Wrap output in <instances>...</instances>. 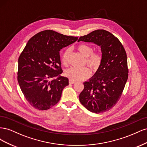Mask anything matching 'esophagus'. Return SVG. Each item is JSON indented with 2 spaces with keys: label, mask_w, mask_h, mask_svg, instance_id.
Segmentation results:
<instances>
[{
  "label": "esophagus",
  "mask_w": 147,
  "mask_h": 147,
  "mask_svg": "<svg viewBox=\"0 0 147 147\" xmlns=\"http://www.w3.org/2000/svg\"><path fill=\"white\" fill-rule=\"evenodd\" d=\"M76 83V82L73 80H71V79L69 80V83H70V84H74V83Z\"/></svg>",
  "instance_id": "esophagus-1"
}]
</instances>
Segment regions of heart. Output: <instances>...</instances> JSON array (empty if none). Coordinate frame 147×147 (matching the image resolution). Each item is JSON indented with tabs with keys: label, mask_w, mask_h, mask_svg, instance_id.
Instances as JSON below:
<instances>
[{
	"label": "heart",
	"mask_w": 147,
	"mask_h": 147,
	"mask_svg": "<svg viewBox=\"0 0 147 147\" xmlns=\"http://www.w3.org/2000/svg\"><path fill=\"white\" fill-rule=\"evenodd\" d=\"M78 51L82 54L87 57L86 63L91 67L97 69L100 65L102 62V55L98 52H93L94 50L92 46L88 44H80L77 47ZM70 53V49L67 48L64 51L61 56V61L63 63L66 64L67 63L69 56ZM66 76L74 81L83 80L90 76L91 71L87 67H70L65 71Z\"/></svg>",
	"instance_id": "1"
}]
</instances>
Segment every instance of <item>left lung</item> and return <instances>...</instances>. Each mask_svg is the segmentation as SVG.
Here are the masks:
<instances>
[{
  "instance_id": "left-lung-1",
  "label": "left lung",
  "mask_w": 147,
  "mask_h": 147,
  "mask_svg": "<svg viewBox=\"0 0 147 147\" xmlns=\"http://www.w3.org/2000/svg\"><path fill=\"white\" fill-rule=\"evenodd\" d=\"M100 47L102 62L95 74L83 83L79 95L81 104L96 113L112 109L121 97L128 78L127 55L119 40L105 30L98 29L80 37L78 42Z\"/></svg>"
}]
</instances>
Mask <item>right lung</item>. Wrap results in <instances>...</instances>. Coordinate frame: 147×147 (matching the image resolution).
<instances>
[{"label":"right lung","instance_id":"right-lung-1","mask_svg":"<svg viewBox=\"0 0 147 147\" xmlns=\"http://www.w3.org/2000/svg\"><path fill=\"white\" fill-rule=\"evenodd\" d=\"M77 40V37L45 30L26 44L18 59V82L25 98L35 109L48 110L59 101L62 91L69 84L67 78L60 76L63 70L59 51Z\"/></svg>","mask_w":147,"mask_h":147}]
</instances>
